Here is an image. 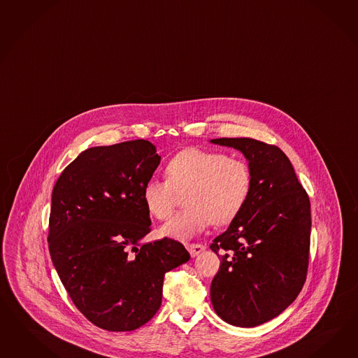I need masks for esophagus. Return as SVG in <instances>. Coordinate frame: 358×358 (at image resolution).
Here are the masks:
<instances>
[{"label":"esophagus","mask_w":358,"mask_h":358,"mask_svg":"<svg viewBox=\"0 0 358 358\" xmlns=\"http://www.w3.org/2000/svg\"><path fill=\"white\" fill-rule=\"evenodd\" d=\"M186 249H187V252H190L192 257H196L198 254L204 252L206 248L201 243H189V245H186Z\"/></svg>","instance_id":"1"}]
</instances>
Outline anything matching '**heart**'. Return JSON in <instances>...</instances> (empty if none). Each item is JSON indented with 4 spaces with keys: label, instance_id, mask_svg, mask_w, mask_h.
I'll return each instance as SVG.
<instances>
[{
    "label": "heart",
    "instance_id": "b5f03b06",
    "mask_svg": "<svg viewBox=\"0 0 358 358\" xmlns=\"http://www.w3.org/2000/svg\"><path fill=\"white\" fill-rule=\"evenodd\" d=\"M166 181L150 180L142 192L147 211L155 219H166L185 194L184 211L176 213L160 228V234L189 241L208 225L234 220L252 192V172L238 157L196 147L174 155L165 166Z\"/></svg>",
    "mask_w": 358,
    "mask_h": 358
}]
</instances>
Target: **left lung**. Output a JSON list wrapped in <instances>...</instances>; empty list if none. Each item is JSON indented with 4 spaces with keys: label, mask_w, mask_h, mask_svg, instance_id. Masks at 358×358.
<instances>
[{
    "label": "left lung",
    "mask_w": 358,
    "mask_h": 358,
    "mask_svg": "<svg viewBox=\"0 0 358 358\" xmlns=\"http://www.w3.org/2000/svg\"><path fill=\"white\" fill-rule=\"evenodd\" d=\"M211 143L241 151L252 172L248 202L210 246L220 257L211 302L227 323L255 327L287 309L305 284L309 196L279 147L252 138H219Z\"/></svg>",
    "instance_id": "left-lung-1"
}]
</instances>
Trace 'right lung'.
<instances>
[{
    "label": "right lung",
    "mask_w": 358,
    "mask_h": 358,
    "mask_svg": "<svg viewBox=\"0 0 358 358\" xmlns=\"http://www.w3.org/2000/svg\"><path fill=\"white\" fill-rule=\"evenodd\" d=\"M145 139L91 147L64 169L52 192L49 252L77 309L100 329L133 331L162 305L168 271L190 259L151 231L142 192L160 164Z\"/></svg>",
    "instance_id": "add662e5"
}]
</instances>
